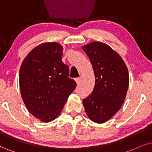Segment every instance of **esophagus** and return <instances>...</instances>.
<instances>
[{"label": "esophagus", "instance_id": "esophagus-1", "mask_svg": "<svg viewBox=\"0 0 152 152\" xmlns=\"http://www.w3.org/2000/svg\"><path fill=\"white\" fill-rule=\"evenodd\" d=\"M75 80H76V83H77L78 85H79V84L80 83V81H81V79H80V77H78V78H75Z\"/></svg>", "mask_w": 152, "mask_h": 152}]
</instances>
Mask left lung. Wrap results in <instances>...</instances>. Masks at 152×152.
<instances>
[{
  "label": "left lung",
  "mask_w": 152,
  "mask_h": 152,
  "mask_svg": "<svg viewBox=\"0 0 152 152\" xmlns=\"http://www.w3.org/2000/svg\"><path fill=\"white\" fill-rule=\"evenodd\" d=\"M93 65L95 85L83 99L86 112L93 121L102 124L116 114L124 103L129 85L126 65L107 44L93 42L83 47Z\"/></svg>",
  "instance_id": "1"
}]
</instances>
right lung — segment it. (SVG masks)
Masks as SVG:
<instances>
[{
    "instance_id": "right-lung-1",
    "label": "right lung",
    "mask_w": 152,
    "mask_h": 152,
    "mask_svg": "<svg viewBox=\"0 0 152 152\" xmlns=\"http://www.w3.org/2000/svg\"><path fill=\"white\" fill-rule=\"evenodd\" d=\"M62 51L57 43L40 44L28 54L20 67L23 101L31 114L43 122L59 116L76 86L69 77V66L62 61Z\"/></svg>"
}]
</instances>
